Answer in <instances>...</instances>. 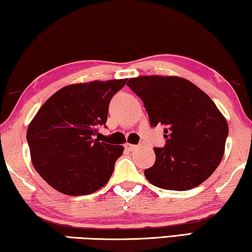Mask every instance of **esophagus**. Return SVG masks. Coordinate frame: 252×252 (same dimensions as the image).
<instances>
[{"mask_svg": "<svg viewBox=\"0 0 252 252\" xmlns=\"http://www.w3.org/2000/svg\"><path fill=\"white\" fill-rule=\"evenodd\" d=\"M138 148L137 145H134V144H129V143H126L125 144V149L127 151H130V152H133V151H135Z\"/></svg>", "mask_w": 252, "mask_h": 252, "instance_id": "obj_1", "label": "esophagus"}]
</instances>
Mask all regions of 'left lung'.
Listing matches in <instances>:
<instances>
[{"instance_id":"1","label":"left lung","mask_w":252,"mask_h":252,"mask_svg":"<svg viewBox=\"0 0 252 252\" xmlns=\"http://www.w3.org/2000/svg\"><path fill=\"white\" fill-rule=\"evenodd\" d=\"M142 99L151 126L164 127L165 145L144 175L168 190H189L222 161L229 134L226 119L203 90L179 76H138L127 82Z\"/></svg>"}]
</instances>
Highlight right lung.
<instances>
[{
    "label": "right lung",
    "mask_w": 252,
    "mask_h": 252,
    "mask_svg": "<svg viewBox=\"0 0 252 252\" xmlns=\"http://www.w3.org/2000/svg\"><path fill=\"white\" fill-rule=\"evenodd\" d=\"M126 81L69 84L38 110L27 141L34 169L54 189L69 196L89 195L110 179L124 148L100 142L94 135L106 125L110 100Z\"/></svg>",
    "instance_id": "add662e5"
}]
</instances>
